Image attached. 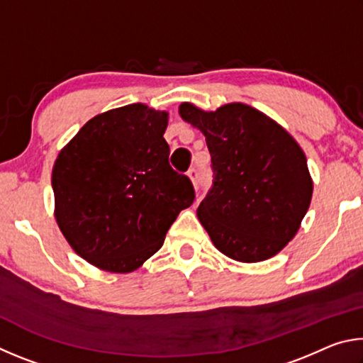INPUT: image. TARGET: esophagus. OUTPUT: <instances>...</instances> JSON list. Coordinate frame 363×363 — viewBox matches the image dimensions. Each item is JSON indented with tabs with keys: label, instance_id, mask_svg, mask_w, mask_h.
Returning <instances> with one entry per match:
<instances>
[{
	"label": "esophagus",
	"instance_id": "34e87169",
	"mask_svg": "<svg viewBox=\"0 0 363 363\" xmlns=\"http://www.w3.org/2000/svg\"><path fill=\"white\" fill-rule=\"evenodd\" d=\"M187 174H189L190 181H192L194 186H196V184H199V169H196V168H190Z\"/></svg>",
	"mask_w": 363,
	"mask_h": 363
}]
</instances>
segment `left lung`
I'll return each instance as SVG.
<instances>
[{
    "instance_id": "8db88e82",
    "label": "left lung",
    "mask_w": 363,
    "mask_h": 363,
    "mask_svg": "<svg viewBox=\"0 0 363 363\" xmlns=\"http://www.w3.org/2000/svg\"><path fill=\"white\" fill-rule=\"evenodd\" d=\"M179 113L205 134L211 153L213 187L196 216L214 247L240 262L277 255L311 205L303 149L279 123L240 102L216 112L184 102Z\"/></svg>"
}]
</instances>
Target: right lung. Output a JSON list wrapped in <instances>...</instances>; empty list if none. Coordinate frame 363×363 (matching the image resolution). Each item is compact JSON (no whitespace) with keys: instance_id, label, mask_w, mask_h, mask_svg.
<instances>
[{"instance_id":"1","label":"right lung","mask_w":363,"mask_h":363,"mask_svg":"<svg viewBox=\"0 0 363 363\" xmlns=\"http://www.w3.org/2000/svg\"><path fill=\"white\" fill-rule=\"evenodd\" d=\"M167 126V112L130 104L96 115L59 152L54 216L75 253L93 266L136 270L194 203L192 182L169 167Z\"/></svg>"}]
</instances>
